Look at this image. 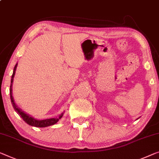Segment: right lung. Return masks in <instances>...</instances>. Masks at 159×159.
I'll list each match as a JSON object with an SVG mask.
<instances>
[{
	"instance_id": "1",
	"label": "right lung",
	"mask_w": 159,
	"mask_h": 159,
	"mask_svg": "<svg viewBox=\"0 0 159 159\" xmlns=\"http://www.w3.org/2000/svg\"><path fill=\"white\" fill-rule=\"evenodd\" d=\"M16 67H17V64H16L15 66V67H14L13 73V75H12V78H11V84L10 86L11 100L12 105H13V107L14 109H15L16 112L18 113V115L23 118V120H24L26 124H28L30 125H32V126L41 128V127L49 126V125H51L56 124V123L58 121V120L60 119V118H62L63 113H62V114L59 116L58 118H49V119H45V120H37V119H35L34 118L30 116L29 115L26 114V113H25L23 111H21L20 108H18V106L16 105L15 102H14L13 96H12V84H13V77H14V75H15V73H16Z\"/></svg>"
}]
</instances>
